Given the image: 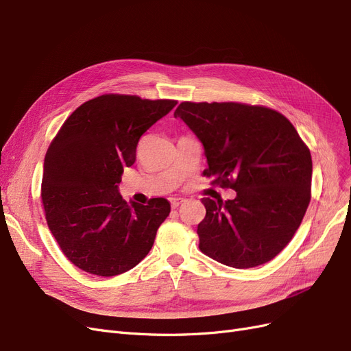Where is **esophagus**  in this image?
Instances as JSON below:
<instances>
[{
	"instance_id": "obj_1",
	"label": "esophagus",
	"mask_w": 351,
	"mask_h": 351,
	"mask_svg": "<svg viewBox=\"0 0 351 351\" xmlns=\"http://www.w3.org/2000/svg\"><path fill=\"white\" fill-rule=\"evenodd\" d=\"M186 202V199H184V197H173V199L171 201V205L173 209H178L180 205H184Z\"/></svg>"
}]
</instances>
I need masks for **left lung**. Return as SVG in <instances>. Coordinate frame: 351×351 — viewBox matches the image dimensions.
<instances>
[{"label":"left lung","mask_w":351,"mask_h":351,"mask_svg":"<svg viewBox=\"0 0 351 351\" xmlns=\"http://www.w3.org/2000/svg\"><path fill=\"white\" fill-rule=\"evenodd\" d=\"M175 117L201 141L213 184L231 188L230 201L204 197L199 248L232 268L271 261L291 241L311 197L313 160L281 113L241 103L179 104Z\"/></svg>","instance_id":"left-lung-1"}]
</instances>
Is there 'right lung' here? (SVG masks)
I'll use <instances>...</instances> for the list:
<instances>
[{
    "instance_id": "add662e5",
    "label": "right lung",
    "mask_w": 351,
    "mask_h": 351,
    "mask_svg": "<svg viewBox=\"0 0 351 351\" xmlns=\"http://www.w3.org/2000/svg\"><path fill=\"white\" fill-rule=\"evenodd\" d=\"M176 100L103 95L64 121L44 158L41 199L57 243L80 269L114 277L138 265L171 212L165 197L128 204L119 192L141 136Z\"/></svg>"
}]
</instances>
